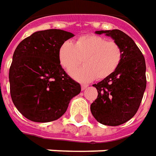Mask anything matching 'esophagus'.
<instances>
[{
	"instance_id": "esophagus-1",
	"label": "esophagus",
	"mask_w": 156,
	"mask_h": 156,
	"mask_svg": "<svg viewBox=\"0 0 156 156\" xmlns=\"http://www.w3.org/2000/svg\"><path fill=\"white\" fill-rule=\"evenodd\" d=\"M87 87V85H86V84H81V90H85L86 88Z\"/></svg>"
}]
</instances>
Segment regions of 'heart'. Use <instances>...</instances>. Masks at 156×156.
I'll use <instances>...</instances> for the list:
<instances>
[{"label": "heart", "mask_w": 156, "mask_h": 156, "mask_svg": "<svg viewBox=\"0 0 156 156\" xmlns=\"http://www.w3.org/2000/svg\"><path fill=\"white\" fill-rule=\"evenodd\" d=\"M82 62L85 65L71 73L80 82H89L94 79L103 80L118 69L123 58V51L114 41H107L97 35L80 37L76 43L65 41L58 50V60L66 71L75 69Z\"/></svg>", "instance_id": "1"}]
</instances>
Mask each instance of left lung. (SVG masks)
<instances>
[{
  "label": "left lung",
  "instance_id": "left-lung-1",
  "mask_svg": "<svg viewBox=\"0 0 156 156\" xmlns=\"http://www.w3.org/2000/svg\"><path fill=\"white\" fill-rule=\"evenodd\" d=\"M118 43L123 58L114 73L97 84V99L90 106L91 112L99 123L118 126L134 117L146 89V63L143 53L133 39L120 30L96 31Z\"/></svg>",
  "mask_w": 156,
  "mask_h": 156
}]
</instances>
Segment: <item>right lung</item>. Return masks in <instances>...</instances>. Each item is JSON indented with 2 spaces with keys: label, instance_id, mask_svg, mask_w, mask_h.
I'll use <instances>...</instances> for the list:
<instances>
[{
  "label": "right lung",
  "instance_id": "1",
  "mask_svg": "<svg viewBox=\"0 0 156 156\" xmlns=\"http://www.w3.org/2000/svg\"><path fill=\"white\" fill-rule=\"evenodd\" d=\"M75 36L59 29L32 33L15 49L9 69L10 94L27 119L46 123L58 119L80 93V85L67 75L58 60L62 43Z\"/></svg>",
  "mask_w": 156,
  "mask_h": 156
}]
</instances>
